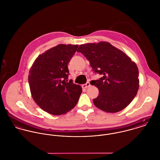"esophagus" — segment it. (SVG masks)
<instances>
[{"mask_svg":"<svg viewBox=\"0 0 160 160\" xmlns=\"http://www.w3.org/2000/svg\"><path fill=\"white\" fill-rule=\"evenodd\" d=\"M90 83H89V82H87V83H85V84H83V85H82V87L83 88H88L90 87Z\"/></svg>","mask_w":160,"mask_h":160,"instance_id":"34e87169","label":"esophagus"}]
</instances>
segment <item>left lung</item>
Wrapping results in <instances>:
<instances>
[{"label":"left lung","mask_w":160,"mask_h":160,"mask_svg":"<svg viewBox=\"0 0 160 160\" xmlns=\"http://www.w3.org/2000/svg\"><path fill=\"white\" fill-rule=\"evenodd\" d=\"M77 52L88 60L94 73L102 75L99 80L90 82L99 92L92 100L95 106L109 113L120 112L128 106L139 87L136 63L107 42L81 45Z\"/></svg>","instance_id":"1"}]
</instances>
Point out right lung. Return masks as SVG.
I'll list each match as a JSON object with an SVG mask.
<instances>
[{
  "label": "right lung",
  "instance_id": "obj_1",
  "mask_svg": "<svg viewBox=\"0 0 160 160\" xmlns=\"http://www.w3.org/2000/svg\"><path fill=\"white\" fill-rule=\"evenodd\" d=\"M78 45L59 44L39 55L28 76L32 97L44 111L54 115L65 114L76 106L82 89L68 81V64Z\"/></svg>",
  "mask_w": 160,
  "mask_h": 160
}]
</instances>
